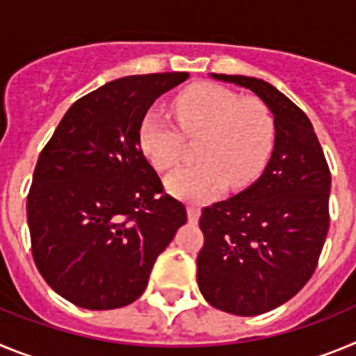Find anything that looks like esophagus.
Wrapping results in <instances>:
<instances>
[{"mask_svg": "<svg viewBox=\"0 0 356 356\" xmlns=\"http://www.w3.org/2000/svg\"><path fill=\"white\" fill-rule=\"evenodd\" d=\"M187 213H188V221L197 222V219H200V207L188 205L187 207Z\"/></svg>", "mask_w": 356, "mask_h": 356, "instance_id": "obj_1", "label": "esophagus"}]
</instances>
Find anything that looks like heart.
<instances>
[{"instance_id": "1", "label": "heart", "mask_w": 356, "mask_h": 356, "mask_svg": "<svg viewBox=\"0 0 356 356\" xmlns=\"http://www.w3.org/2000/svg\"><path fill=\"white\" fill-rule=\"evenodd\" d=\"M172 112L185 137L200 139L196 156L201 160L168 176L165 187L172 196L203 203L219 196L228 180L234 187H248L271 159L276 122L259 97H241L222 85L196 83L176 96ZM179 132L155 110L144 115L139 147L153 168L168 171L180 160Z\"/></svg>"}]
</instances>
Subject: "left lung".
I'll return each mask as SVG.
<instances>
[{"label": "left lung", "mask_w": 356, "mask_h": 356, "mask_svg": "<svg viewBox=\"0 0 356 356\" xmlns=\"http://www.w3.org/2000/svg\"><path fill=\"white\" fill-rule=\"evenodd\" d=\"M253 90L275 115V149L253 185L205 207L197 285L222 312L259 316L284 305L316 271L330 228L332 175L312 122L267 81L216 74Z\"/></svg>", "instance_id": "8db88e82"}]
</instances>
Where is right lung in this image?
Wrapping results in <instances>:
<instances>
[{
    "label": "right lung",
    "instance_id": "right-lung-1",
    "mask_svg": "<svg viewBox=\"0 0 356 356\" xmlns=\"http://www.w3.org/2000/svg\"><path fill=\"white\" fill-rule=\"evenodd\" d=\"M187 78L110 81L72 103L40 151L26 200L31 254L46 284L76 307L134 303L187 222L184 203L163 193L139 147L147 108Z\"/></svg>",
    "mask_w": 356,
    "mask_h": 356
}]
</instances>
